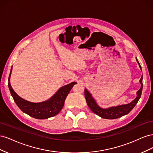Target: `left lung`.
Instances as JSON below:
<instances>
[{"instance_id": "obj_1", "label": "left lung", "mask_w": 153, "mask_h": 153, "mask_svg": "<svg viewBox=\"0 0 153 153\" xmlns=\"http://www.w3.org/2000/svg\"><path fill=\"white\" fill-rule=\"evenodd\" d=\"M137 61L138 63V64H139V66L141 69V66L140 65V64L138 62L137 59ZM142 78H143L142 76L140 80V82L141 84V87L137 92V98L130 103H128L124 105L114 106V107H110L109 108H106V109L101 108L98 105H97L95 100L93 99L91 94L89 93V92L86 89H85L84 94H85V98L87 101V103L92 112H93L94 114H96V115H99V116H100L101 117L104 118V119H114L121 117L124 115L128 114L129 112H130V111L135 107V106L138 103V100H139L141 96L142 88H143Z\"/></svg>"}]
</instances>
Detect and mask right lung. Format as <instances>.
Segmentation results:
<instances>
[{"label": "right lung", "mask_w": 153, "mask_h": 153, "mask_svg": "<svg viewBox=\"0 0 153 153\" xmlns=\"http://www.w3.org/2000/svg\"><path fill=\"white\" fill-rule=\"evenodd\" d=\"M12 71V68L8 78V86L10 90L11 96L15 102L24 113L30 116L38 119H45L55 116L59 113L64 105V101L69 91L72 89L76 82L62 87L57 93L49 100L41 103H31L21 98L16 92L14 91L10 84V76Z\"/></svg>", "instance_id": "obj_1"}]
</instances>
